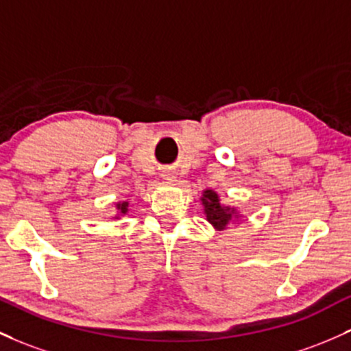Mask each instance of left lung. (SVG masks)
<instances>
[{"mask_svg": "<svg viewBox=\"0 0 351 351\" xmlns=\"http://www.w3.org/2000/svg\"><path fill=\"white\" fill-rule=\"evenodd\" d=\"M203 206H205V213H206V219L211 223L213 226H217L218 230H223L226 225L230 223V219L233 218L234 211L232 208H226L219 203L218 195L215 191L206 190L205 195L202 198Z\"/></svg>", "mask_w": 351, "mask_h": 351, "instance_id": "1", "label": "left lung"}]
</instances>
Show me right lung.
Segmentation results:
<instances>
[{"instance_id": "1", "label": "right lung", "mask_w": 351, "mask_h": 351, "mask_svg": "<svg viewBox=\"0 0 351 351\" xmlns=\"http://www.w3.org/2000/svg\"><path fill=\"white\" fill-rule=\"evenodd\" d=\"M118 210H119V213L121 215H125L126 211H128V203H118Z\"/></svg>"}]
</instances>
